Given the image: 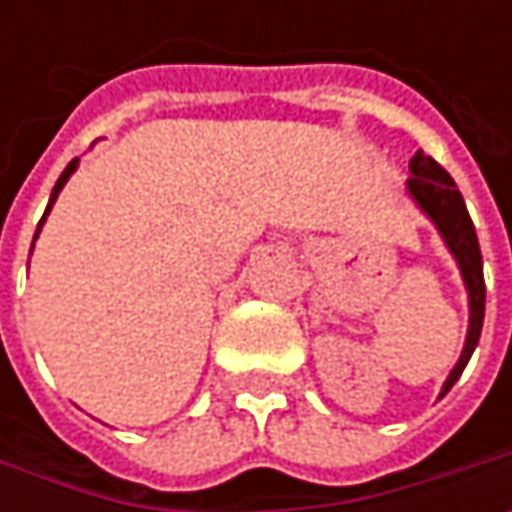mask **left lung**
Here are the masks:
<instances>
[{"mask_svg":"<svg viewBox=\"0 0 512 512\" xmlns=\"http://www.w3.org/2000/svg\"><path fill=\"white\" fill-rule=\"evenodd\" d=\"M410 179H407V196L419 205L424 216L433 222L439 230L442 242L450 250V256L456 259L459 273H462L464 290H467V307H470V325H467V339H464L462 356L456 367L450 370V376L444 379L439 399L447 396V390L459 382L462 370L470 362L484 325V270H482V250L476 239V227L467 213L462 193L456 182L450 179V173L430 156H424L422 150H416V156L410 159Z\"/></svg>","mask_w":512,"mask_h":512,"instance_id":"1","label":"left lung"}]
</instances>
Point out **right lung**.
<instances>
[{
  "instance_id": "add662e5",
  "label": "right lung",
  "mask_w": 512,
  "mask_h": 512,
  "mask_svg": "<svg viewBox=\"0 0 512 512\" xmlns=\"http://www.w3.org/2000/svg\"><path fill=\"white\" fill-rule=\"evenodd\" d=\"M76 168H79V159H73V162H70L68 168L62 170V176H59V182L53 185V193H50V202H48V207H45V216H42V222H39V227H36V233H33V242L39 239V230H42V225H45V219H48L50 207L56 205V199H59V193H62V187L68 185V179H70V176H73V170H76Z\"/></svg>"
}]
</instances>
